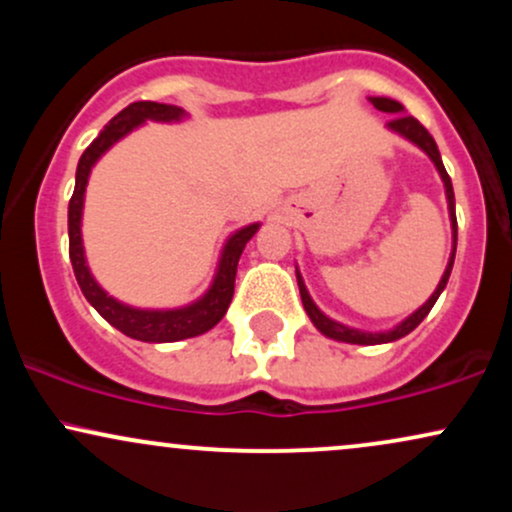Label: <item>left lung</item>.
<instances>
[{"mask_svg": "<svg viewBox=\"0 0 512 512\" xmlns=\"http://www.w3.org/2000/svg\"><path fill=\"white\" fill-rule=\"evenodd\" d=\"M370 103L375 105L378 110H383V113H392L395 117H392L390 122H387V127L392 129V132L402 134L404 139H409L411 144L419 146L424 154L431 158L433 163H436L438 173H440V180H443L445 185V197H448V211H450V223H452V255H450V262L448 267H445V274L443 279H440L438 289L433 291V296L428 298V301L421 305L416 313H411L407 320L399 322V325L395 327V330H387V332H363V330H354V327H346L342 325V322L332 320V317H327L325 313H322L320 308L313 303V298H310L308 289H305L303 284V276L301 272L296 269V279H298V289H301V301H303V308L305 313H308L310 320H313V325L320 330L325 337L330 339H337V342H346V344H366V346H373V344H387V342H395V339L404 337V334H409L411 330H416V327L421 325V320L431 313V308L436 305L438 296L443 293L445 284H448L450 279V272H452V262H455V248H457V219H455V192H452V182H450V175L448 170H445L443 166V158H440V151L436 142H433V137L428 134V129L421 125L416 117L411 115H404V105L392 101V98H370Z\"/></svg>", "mask_w": 512, "mask_h": 512, "instance_id": "8db88e82", "label": "left lung"}]
</instances>
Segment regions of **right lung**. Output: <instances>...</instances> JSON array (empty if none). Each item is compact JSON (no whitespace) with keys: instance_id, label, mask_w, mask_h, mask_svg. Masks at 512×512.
Instances as JSON below:
<instances>
[{"instance_id":"add662e5","label":"right lung","mask_w":512,"mask_h":512,"mask_svg":"<svg viewBox=\"0 0 512 512\" xmlns=\"http://www.w3.org/2000/svg\"><path fill=\"white\" fill-rule=\"evenodd\" d=\"M185 117V110L178 105H166V103H154V101H139L127 105L122 113H117L108 125L103 127V132L93 139L91 146L81 154L79 166H76V185L74 195L69 199V260H72L74 276L79 281L81 293L86 296V301L101 313L110 325L117 327L127 337L139 339V342H180V339L197 337V334L209 332L211 327L219 325L221 317L226 315L228 305H231L233 289H236V272H238V260L243 255L248 240L255 236L260 223H250V226L240 228L226 240L219 260V269H216L214 281H211L209 291L195 303L185 305V308L175 310H142L132 308L115 301L113 296H108L101 286L96 284L91 272H88V264L84 257V240H81V211H84V192L88 185V175L91 168L96 166V161L105 151L110 149L115 142H120L125 134L144 125L146 120L154 122H178Z\"/></svg>"}]
</instances>
